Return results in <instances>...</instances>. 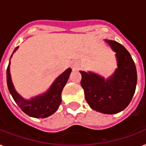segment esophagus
I'll use <instances>...</instances> for the list:
<instances>
[{"instance_id": "esophagus-1", "label": "esophagus", "mask_w": 146, "mask_h": 146, "mask_svg": "<svg viewBox=\"0 0 146 146\" xmlns=\"http://www.w3.org/2000/svg\"><path fill=\"white\" fill-rule=\"evenodd\" d=\"M72 69H73V70H76L78 69V65H76V64H73L72 65Z\"/></svg>"}]
</instances>
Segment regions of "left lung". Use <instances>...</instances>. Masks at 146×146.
Instances as JSON below:
<instances>
[{"label": "left lung", "instance_id": "obj_1", "mask_svg": "<svg viewBox=\"0 0 146 146\" xmlns=\"http://www.w3.org/2000/svg\"><path fill=\"white\" fill-rule=\"evenodd\" d=\"M105 42L117 53L118 68L107 80L93 73L80 71V83L92 108L101 113L113 114L124 110L131 102L136 90L137 73L131 55L122 44L113 40Z\"/></svg>", "mask_w": 146, "mask_h": 146}]
</instances>
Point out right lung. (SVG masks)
I'll use <instances>...</instances> for the list:
<instances>
[{
	"label": "right lung",
	"mask_w": 146,
	"mask_h": 146,
	"mask_svg": "<svg viewBox=\"0 0 146 146\" xmlns=\"http://www.w3.org/2000/svg\"><path fill=\"white\" fill-rule=\"evenodd\" d=\"M18 48L17 47L13 54ZM71 69L68 68L56 79L50 89L42 96L33 98L31 100H25L15 91L10 73V63L7 68V82L10 93L15 102L27 115L35 118H45L53 114L61 103V92L66 85Z\"/></svg>",
	"instance_id": "1"
}]
</instances>
